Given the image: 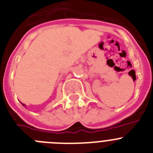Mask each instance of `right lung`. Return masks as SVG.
Segmentation results:
<instances>
[{"instance_id":"right-lung-1","label":"right lung","mask_w":153,"mask_h":153,"mask_svg":"<svg viewBox=\"0 0 153 153\" xmlns=\"http://www.w3.org/2000/svg\"><path fill=\"white\" fill-rule=\"evenodd\" d=\"M22 105H23V106H25V105H24V104H22Z\"/></svg>"}]
</instances>
